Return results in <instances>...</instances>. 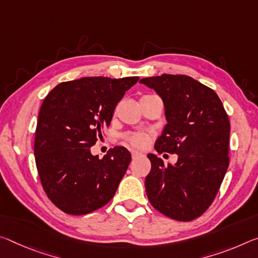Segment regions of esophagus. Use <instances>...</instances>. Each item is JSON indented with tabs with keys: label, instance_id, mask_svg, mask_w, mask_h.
Instances as JSON below:
<instances>
[{
	"label": "esophagus",
	"instance_id": "obj_1",
	"mask_svg": "<svg viewBox=\"0 0 258 258\" xmlns=\"http://www.w3.org/2000/svg\"><path fill=\"white\" fill-rule=\"evenodd\" d=\"M131 154H132V158H137V157H139V156H141V154L139 153V151H136V150L131 151Z\"/></svg>",
	"mask_w": 258,
	"mask_h": 258
}]
</instances>
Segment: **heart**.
Returning a JSON list of instances; mask_svg holds the SVG:
<instances>
[{
	"instance_id": "b5f03b06",
	"label": "heart",
	"mask_w": 258,
	"mask_h": 258,
	"mask_svg": "<svg viewBox=\"0 0 258 258\" xmlns=\"http://www.w3.org/2000/svg\"><path fill=\"white\" fill-rule=\"evenodd\" d=\"M147 96V95H146ZM127 142L137 149H144L150 142V134L146 132H137L130 134L127 137Z\"/></svg>"
}]
</instances>
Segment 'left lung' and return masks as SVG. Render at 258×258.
<instances>
[{
  "mask_svg": "<svg viewBox=\"0 0 258 258\" xmlns=\"http://www.w3.org/2000/svg\"><path fill=\"white\" fill-rule=\"evenodd\" d=\"M140 83L164 103L167 124L155 149L178 155L174 165L165 166L162 158L148 154L147 196L166 217L189 222L210 207L227 171L230 120L215 91L193 78L162 75Z\"/></svg>",
  "mask_w": 258,
  "mask_h": 258,
  "instance_id": "obj_1",
  "label": "left lung"
}]
</instances>
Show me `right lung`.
<instances>
[{
	"mask_svg": "<svg viewBox=\"0 0 258 258\" xmlns=\"http://www.w3.org/2000/svg\"><path fill=\"white\" fill-rule=\"evenodd\" d=\"M139 77H87L57 85L40 108L34 155L41 183L55 206L86 215L105 206L131 162L125 147L103 158L91 147L110 126L114 108Z\"/></svg>",
	"mask_w": 258,
	"mask_h": 258,
	"instance_id": "1",
	"label": "right lung"
}]
</instances>
